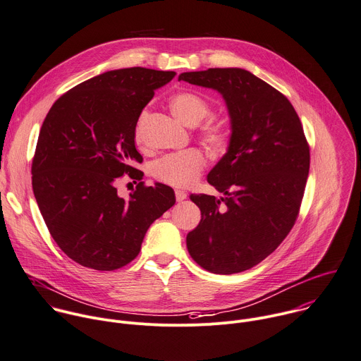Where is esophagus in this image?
Wrapping results in <instances>:
<instances>
[{"instance_id": "34e87169", "label": "esophagus", "mask_w": 361, "mask_h": 361, "mask_svg": "<svg viewBox=\"0 0 361 361\" xmlns=\"http://www.w3.org/2000/svg\"><path fill=\"white\" fill-rule=\"evenodd\" d=\"M187 198V192L183 190H176V200L177 201H183Z\"/></svg>"}]
</instances>
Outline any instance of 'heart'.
Listing matches in <instances>:
<instances>
[{
  "instance_id": "heart-1",
  "label": "heart",
  "mask_w": 361,
  "mask_h": 361,
  "mask_svg": "<svg viewBox=\"0 0 361 361\" xmlns=\"http://www.w3.org/2000/svg\"><path fill=\"white\" fill-rule=\"evenodd\" d=\"M170 109L173 114L185 126L194 128L209 114L211 107L208 102L198 93L191 90H181L170 97ZM149 116L143 110L137 118L135 136L137 145H143V126ZM201 140L215 152H222L229 143V129L222 120L209 118L201 126ZM207 166L205 156L197 149H188L178 153L167 154L159 159L152 166V176L167 185L185 188L192 185Z\"/></svg>"
}]
</instances>
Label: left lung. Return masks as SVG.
I'll use <instances>...</instances> for the list:
<instances>
[{
    "instance_id": "1",
    "label": "left lung",
    "mask_w": 361,
    "mask_h": 361,
    "mask_svg": "<svg viewBox=\"0 0 361 361\" xmlns=\"http://www.w3.org/2000/svg\"><path fill=\"white\" fill-rule=\"evenodd\" d=\"M178 80L221 93L231 118L228 150L207 178L224 197L190 195L201 221L187 250L212 274L244 272L281 245L298 218L310 166L300 118L285 94L241 68Z\"/></svg>"
}]
</instances>
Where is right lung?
<instances>
[{"label":"right lung","mask_w":361,"mask_h":361,"mask_svg":"<svg viewBox=\"0 0 361 361\" xmlns=\"http://www.w3.org/2000/svg\"><path fill=\"white\" fill-rule=\"evenodd\" d=\"M174 72L109 71L63 93L48 111L32 160V190L58 247L75 262L114 271L140 252L149 226L176 202L173 188L139 183L129 200L116 183L135 166V129L154 90Z\"/></svg>","instance_id":"1"}]
</instances>
